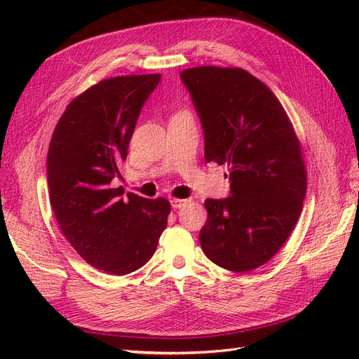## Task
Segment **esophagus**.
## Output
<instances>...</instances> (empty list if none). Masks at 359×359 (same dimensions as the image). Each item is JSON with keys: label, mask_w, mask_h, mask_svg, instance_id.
Segmentation results:
<instances>
[{"label": "esophagus", "mask_w": 359, "mask_h": 359, "mask_svg": "<svg viewBox=\"0 0 359 359\" xmlns=\"http://www.w3.org/2000/svg\"><path fill=\"white\" fill-rule=\"evenodd\" d=\"M187 203H188L187 199H172V201H171V207H172L174 210H179V208H182V207H185Z\"/></svg>", "instance_id": "obj_1"}]
</instances>
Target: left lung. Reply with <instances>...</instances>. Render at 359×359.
I'll return each mask as SVG.
<instances>
[{
  "mask_svg": "<svg viewBox=\"0 0 359 359\" xmlns=\"http://www.w3.org/2000/svg\"><path fill=\"white\" fill-rule=\"evenodd\" d=\"M180 80L201 118L205 160L230 166L231 196L205 201L202 250L225 270H255L284 245L302 211L299 142L276 95L250 72L201 66Z\"/></svg>",
  "mask_w": 359,
  "mask_h": 359,
  "instance_id": "left-lung-1",
  "label": "left lung"
}]
</instances>
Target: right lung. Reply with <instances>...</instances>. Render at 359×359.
Here are the masks:
<instances>
[{"label": "right lung", "mask_w": 359, "mask_h": 359, "mask_svg": "<svg viewBox=\"0 0 359 359\" xmlns=\"http://www.w3.org/2000/svg\"><path fill=\"white\" fill-rule=\"evenodd\" d=\"M162 75L114 77L67 104L48 152L53 215L66 239L94 269L128 274L156 253L171 205L111 188L137 118Z\"/></svg>", "instance_id": "1"}]
</instances>
